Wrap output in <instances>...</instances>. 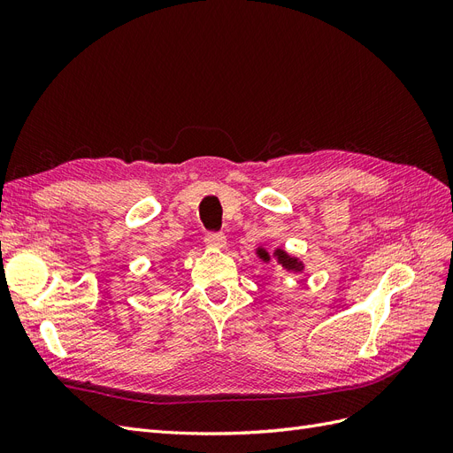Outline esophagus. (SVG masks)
<instances>
[{
    "label": "esophagus",
    "instance_id": "1",
    "mask_svg": "<svg viewBox=\"0 0 453 453\" xmlns=\"http://www.w3.org/2000/svg\"><path fill=\"white\" fill-rule=\"evenodd\" d=\"M203 242L210 245V248H215V250H223L226 245V238L225 234H221V232H210V234H205Z\"/></svg>",
    "mask_w": 453,
    "mask_h": 453
}]
</instances>
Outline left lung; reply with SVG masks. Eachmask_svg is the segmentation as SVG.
Segmentation results:
<instances>
[{
    "label": "left lung",
    "mask_w": 453,
    "mask_h": 453,
    "mask_svg": "<svg viewBox=\"0 0 453 453\" xmlns=\"http://www.w3.org/2000/svg\"><path fill=\"white\" fill-rule=\"evenodd\" d=\"M258 255L260 257H263L265 260L268 258L270 260V257H268V253L266 251H263V253H260V250H258ZM273 255H276V258H278V263L285 268V270H289V272H300V270H303L304 266H303V263H300V260L296 258V257H291V255H287L283 250H276V253H273Z\"/></svg>",
    "instance_id": "1"
}]
</instances>
